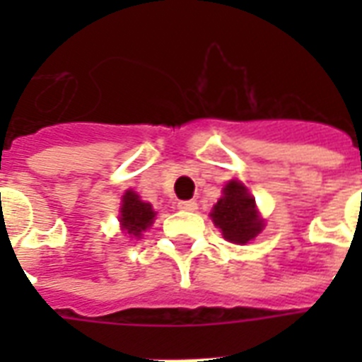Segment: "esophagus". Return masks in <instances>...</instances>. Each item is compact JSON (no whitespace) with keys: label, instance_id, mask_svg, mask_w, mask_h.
<instances>
[{"label":"esophagus","instance_id":"1","mask_svg":"<svg viewBox=\"0 0 362 362\" xmlns=\"http://www.w3.org/2000/svg\"><path fill=\"white\" fill-rule=\"evenodd\" d=\"M178 209L186 210V212H195V210H197V203H195V201H180V203H178Z\"/></svg>","mask_w":362,"mask_h":362}]
</instances>
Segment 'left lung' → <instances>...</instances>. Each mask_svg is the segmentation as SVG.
Masks as SVG:
<instances>
[{
	"label": "left lung",
	"instance_id": "1",
	"mask_svg": "<svg viewBox=\"0 0 362 362\" xmlns=\"http://www.w3.org/2000/svg\"><path fill=\"white\" fill-rule=\"evenodd\" d=\"M223 235V238L233 244H247L263 231V220L255 209V199L247 193V187L238 180L227 182L223 195L210 212Z\"/></svg>",
	"mask_w": 362,
	"mask_h": 362
}]
</instances>
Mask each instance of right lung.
<instances>
[{
	"instance_id": "add662e5",
	"label": "right lung",
	"mask_w": 362,
	"mask_h": 362,
	"mask_svg": "<svg viewBox=\"0 0 362 362\" xmlns=\"http://www.w3.org/2000/svg\"><path fill=\"white\" fill-rule=\"evenodd\" d=\"M156 212L152 204L141 201L133 189H127L122 197L120 206V226L122 231H125L129 237L141 238L142 233L153 223Z\"/></svg>"
}]
</instances>
